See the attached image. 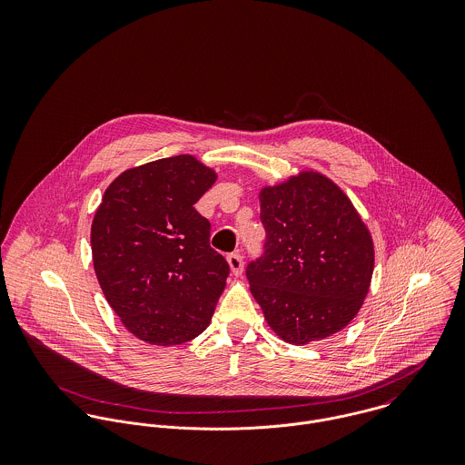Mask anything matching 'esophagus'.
I'll return each instance as SVG.
<instances>
[{
  "instance_id": "34e87169",
  "label": "esophagus",
  "mask_w": 465,
  "mask_h": 465,
  "mask_svg": "<svg viewBox=\"0 0 465 465\" xmlns=\"http://www.w3.org/2000/svg\"><path fill=\"white\" fill-rule=\"evenodd\" d=\"M227 263L231 266V272L234 275H242L243 272V256L240 252H232L227 256Z\"/></svg>"
}]
</instances>
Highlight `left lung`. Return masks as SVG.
Returning a JSON list of instances; mask_svg holds the SVG:
<instances>
[{"instance_id":"obj_1","label":"left lung","mask_w":465,"mask_h":465,"mask_svg":"<svg viewBox=\"0 0 465 465\" xmlns=\"http://www.w3.org/2000/svg\"><path fill=\"white\" fill-rule=\"evenodd\" d=\"M265 252L247 265L268 326L304 345L343 330L360 312L374 243L352 202L328 177L301 172L260 193Z\"/></svg>"}]
</instances>
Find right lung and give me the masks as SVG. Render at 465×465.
Segmentation results:
<instances>
[{
	"label": "right lung",
	"instance_id": "add662e5",
	"mask_svg": "<svg viewBox=\"0 0 465 465\" xmlns=\"http://www.w3.org/2000/svg\"><path fill=\"white\" fill-rule=\"evenodd\" d=\"M214 170L193 155L131 168L105 190L91 225L93 265L124 326L152 345L188 341L209 326L229 263L195 209Z\"/></svg>",
	"mask_w": 465,
	"mask_h": 465
}]
</instances>
